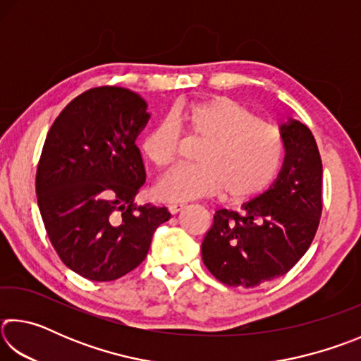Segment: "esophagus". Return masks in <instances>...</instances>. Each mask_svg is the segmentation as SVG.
Returning a JSON list of instances; mask_svg holds the SVG:
<instances>
[{
  "label": "esophagus",
  "mask_w": 361,
  "mask_h": 361,
  "mask_svg": "<svg viewBox=\"0 0 361 361\" xmlns=\"http://www.w3.org/2000/svg\"><path fill=\"white\" fill-rule=\"evenodd\" d=\"M185 209H186L185 204H175V205H170V207H169V212L172 213V215H176V213L183 212Z\"/></svg>",
  "instance_id": "1"
}]
</instances>
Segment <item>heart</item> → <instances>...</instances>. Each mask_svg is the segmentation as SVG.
I'll use <instances>...</instances> for the list:
<instances>
[{"label": "heart", "mask_w": 361, "mask_h": 361, "mask_svg": "<svg viewBox=\"0 0 361 361\" xmlns=\"http://www.w3.org/2000/svg\"><path fill=\"white\" fill-rule=\"evenodd\" d=\"M180 132L204 143L197 167H180L157 183L154 195L164 202H186L221 195L243 202L259 194L276 176L283 156L280 132L231 97H212L172 108L167 119L142 140V152L156 170L176 161Z\"/></svg>", "instance_id": "1"}]
</instances>
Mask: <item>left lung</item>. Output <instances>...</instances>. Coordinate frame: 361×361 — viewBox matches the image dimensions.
<instances>
[{
  "label": "left lung",
  "instance_id": "1",
  "mask_svg": "<svg viewBox=\"0 0 361 361\" xmlns=\"http://www.w3.org/2000/svg\"><path fill=\"white\" fill-rule=\"evenodd\" d=\"M280 130L285 161L277 181L240 212L218 210L202 242L204 264L224 285L253 288L285 276L319 229L323 167L315 138L299 121Z\"/></svg>",
  "mask_w": 361,
  "mask_h": 361
}]
</instances>
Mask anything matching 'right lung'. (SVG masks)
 Here are the masks:
<instances>
[{"label":"right lung","mask_w":361,"mask_h":361,"mask_svg":"<svg viewBox=\"0 0 361 361\" xmlns=\"http://www.w3.org/2000/svg\"><path fill=\"white\" fill-rule=\"evenodd\" d=\"M149 119L129 89L102 85L78 95L47 132L36 170L38 205L66 267L111 282L143 262L166 207H137L145 183L135 138Z\"/></svg>","instance_id":"add662e5"}]
</instances>
